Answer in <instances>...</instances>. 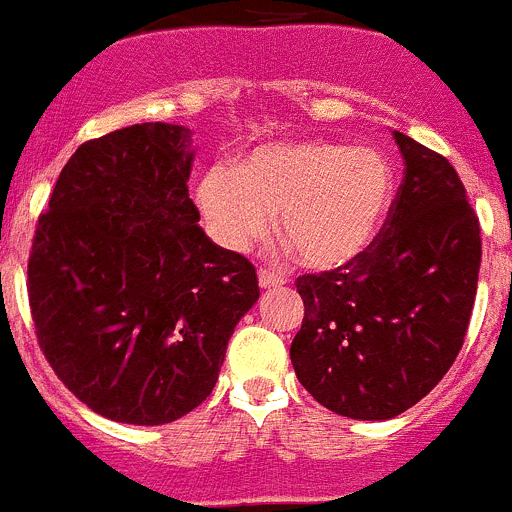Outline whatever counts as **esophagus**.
Instances as JSON below:
<instances>
[{
	"instance_id": "obj_1",
	"label": "esophagus",
	"mask_w": 512,
	"mask_h": 512,
	"mask_svg": "<svg viewBox=\"0 0 512 512\" xmlns=\"http://www.w3.org/2000/svg\"><path fill=\"white\" fill-rule=\"evenodd\" d=\"M281 276H276L274 271H266V269H261L259 271V287L261 289H271V287H279L281 284Z\"/></svg>"
}]
</instances>
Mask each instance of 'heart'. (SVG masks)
Returning <instances> with one entry per match:
<instances>
[{
  "label": "heart",
  "instance_id": "obj_1",
  "mask_svg": "<svg viewBox=\"0 0 512 512\" xmlns=\"http://www.w3.org/2000/svg\"><path fill=\"white\" fill-rule=\"evenodd\" d=\"M393 200V170L378 149L325 139L253 149L236 170L213 167L198 205L220 246L246 251L276 231L299 264L332 271L370 246Z\"/></svg>",
  "mask_w": 512,
  "mask_h": 512
}]
</instances>
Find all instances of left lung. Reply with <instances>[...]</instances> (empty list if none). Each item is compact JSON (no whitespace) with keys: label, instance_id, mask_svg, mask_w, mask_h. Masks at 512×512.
<instances>
[{"label":"left lung","instance_id":"left-lung-1","mask_svg":"<svg viewBox=\"0 0 512 512\" xmlns=\"http://www.w3.org/2000/svg\"><path fill=\"white\" fill-rule=\"evenodd\" d=\"M403 182L358 259L304 274L299 383L340 416L386 421L437 386L464 342L477 294L480 220L442 154L393 131Z\"/></svg>","mask_w":512,"mask_h":512}]
</instances>
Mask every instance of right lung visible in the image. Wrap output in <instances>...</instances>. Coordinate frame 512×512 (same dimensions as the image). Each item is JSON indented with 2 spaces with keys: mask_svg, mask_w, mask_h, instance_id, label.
Here are the masks:
<instances>
[{
  "mask_svg": "<svg viewBox=\"0 0 512 512\" xmlns=\"http://www.w3.org/2000/svg\"><path fill=\"white\" fill-rule=\"evenodd\" d=\"M192 131L134 124L75 149L37 220L32 320L60 381L137 426L198 409L259 299L251 261L210 241L187 192Z\"/></svg>",
  "mask_w": 512,
  "mask_h": 512,
  "instance_id": "right-lung-1",
  "label": "right lung"
}]
</instances>
